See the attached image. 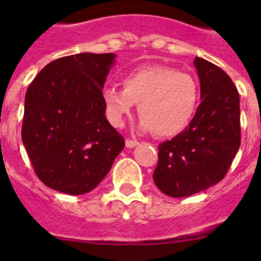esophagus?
Wrapping results in <instances>:
<instances>
[{
    "label": "esophagus",
    "mask_w": 261,
    "mask_h": 261,
    "mask_svg": "<svg viewBox=\"0 0 261 261\" xmlns=\"http://www.w3.org/2000/svg\"><path fill=\"white\" fill-rule=\"evenodd\" d=\"M125 145H126V147H135V146H137V145H138V141L128 138V140L125 141Z\"/></svg>",
    "instance_id": "esophagus-1"
}]
</instances>
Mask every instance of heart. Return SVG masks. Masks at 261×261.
Instances as JSON below:
<instances>
[{
  "mask_svg": "<svg viewBox=\"0 0 261 261\" xmlns=\"http://www.w3.org/2000/svg\"><path fill=\"white\" fill-rule=\"evenodd\" d=\"M124 89L103 90L108 121L121 126L138 105L140 128L158 137H174L190 125L200 102V89L188 73L170 66L149 65L130 71L123 80Z\"/></svg>",
  "mask_w": 261,
  "mask_h": 261,
  "instance_id": "b5f03b06",
  "label": "heart"
}]
</instances>
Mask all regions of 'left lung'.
I'll use <instances>...</instances> for the list:
<instances>
[{
    "mask_svg": "<svg viewBox=\"0 0 261 261\" xmlns=\"http://www.w3.org/2000/svg\"><path fill=\"white\" fill-rule=\"evenodd\" d=\"M200 103L183 132L158 145L155 186L171 197H187L225 177L241 146V108L231 78L212 62L196 57Z\"/></svg>",
    "mask_w": 261,
    "mask_h": 261,
    "instance_id": "1",
    "label": "left lung"
}]
</instances>
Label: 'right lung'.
<instances>
[{
	"label": "right lung",
	"mask_w": 261,
	"mask_h": 261,
	"mask_svg": "<svg viewBox=\"0 0 261 261\" xmlns=\"http://www.w3.org/2000/svg\"><path fill=\"white\" fill-rule=\"evenodd\" d=\"M114 53H78L49 62L30 84L22 141L35 174L68 195L93 191L124 149L106 119L103 86Z\"/></svg>",
	"instance_id": "obj_1"
}]
</instances>
